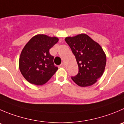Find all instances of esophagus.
I'll return each instance as SVG.
<instances>
[{"label": "esophagus", "mask_w": 124, "mask_h": 124, "mask_svg": "<svg viewBox=\"0 0 124 124\" xmlns=\"http://www.w3.org/2000/svg\"><path fill=\"white\" fill-rule=\"evenodd\" d=\"M60 66L62 67V68H64V67H65V63H62L61 64V65H60Z\"/></svg>", "instance_id": "obj_1"}]
</instances>
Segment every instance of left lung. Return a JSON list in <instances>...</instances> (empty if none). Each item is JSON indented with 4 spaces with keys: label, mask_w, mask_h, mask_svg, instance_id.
Instances as JSON below:
<instances>
[{
    "label": "left lung",
    "mask_w": 124,
    "mask_h": 124,
    "mask_svg": "<svg viewBox=\"0 0 124 124\" xmlns=\"http://www.w3.org/2000/svg\"><path fill=\"white\" fill-rule=\"evenodd\" d=\"M66 42L75 55L78 73L71 78L77 85L86 87L94 85L104 72L106 55L99 44L82 33L66 37Z\"/></svg>",
    "instance_id": "8db88e82"
}]
</instances>
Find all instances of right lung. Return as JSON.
Masks as SVG:
<instances>
[{
  "instance_id": "obj_1",
  "label": "right lung",
  "mask_w": 124,
  "mask_h": 124,
  "mask_svg": "<svg viewBox=\"0 0 124 124\" xmlns=\"http://www.w3.org/2000/svg\"><path fill=\"white\" fill-rule=\"evenodd\" d=\"M58 41L56 37L36 35L26 44L21 52L19 68L26 80L36 85H42L58 70L49 49Z\"/></svg>"
}]
</instances>
